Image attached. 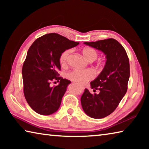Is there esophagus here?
<instances>
[{"mask_svg":"<svg viewBox=\"0 0 149 149\" xmlns=\"http://www.w3.org/2000/svg\"><path fill=\"white\" fill-rule=\"evenodd\" d=\"M81 89L82 90H84V87H83V86H81Z\"/></svg>","mask_w":149,"mask_h":149,"instance_id":"34e87169","label":"esophagus"}]
</instances>
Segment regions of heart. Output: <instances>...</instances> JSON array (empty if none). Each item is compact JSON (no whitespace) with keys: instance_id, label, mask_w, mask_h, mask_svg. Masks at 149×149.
I'll use <instances>...</instances> for the list:
<instances>
[{"instance_id":"obj_1","label":"heart","mask_w":149,"mask_h":149,"mask_svg":"<svg viewBox=\"0 0 149 149\" xmlns=\"http://www.w3.org/2000/svg\"><path fill=\"white\" fill-rule=\"evenodd\" d=\"M72 50L67 49L64 50L60 55V62L62 66H65L67 64L68 58ZM81 53L83 56L86 60L89 62H93L99 56L98 51L94 48L90 47H85L81 49ZM66 77L69 79L76 82L79 84H86L89 81L91 80L95 77V74L93 70H74L66 74Z\"/></svg>"}]
</instances>
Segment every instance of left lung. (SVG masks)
I'll use <instances>...</instances> for the list:
<instances>
[{
	"instance_id": "left-lung-1",
	"label": "left lung",
	"mask_w": 149,
	"mask_h": 149,
	"mask_svg": "<svg viewBox=\"0 0 149 149\" xmlns=\"http://www.w3.org/2000/svg\"><path fill=\"white\" fill-rule=\"evenodd\" d=\"M84 44L101 50L107 57L104 69L91 82L92 89H99V94L92 95L85 89L81 97L86 114L100 119L112 114L127 92L130 75L129 58L124 48L114 39L85 42Z\"/></svg>"
}]
</instances>
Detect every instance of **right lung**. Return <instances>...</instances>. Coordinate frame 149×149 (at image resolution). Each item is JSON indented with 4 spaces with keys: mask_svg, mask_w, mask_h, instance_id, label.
<instances>
[{
    "mask_svg": "<svg viewBox=\"0 0 149 149\" xmlns=\"http://www.w3.org/2000/svg\"><path fill=\"white\" fill-rule=\"evenodd\" d=\"M79 43L51 33L39 37L29 47L22 67V77L25 98L35 112L47 116L59 108L67 86L71 83L58 73L60 70V55ZM54 80L60 84L51 87L50 83Z\"/></svg>",
    "mask_w": 149,
    "mask_h": 149,
    "instance_id": "obj_1",
    "label": "right lung"
}]
</instances>
